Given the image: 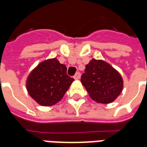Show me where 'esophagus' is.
Instances as JSON below:
<instances>
[{
  "instance_id": "esophagus-1",
  "label": "esophagus",
  "mask_w": 147,
  "mask_h": 147,
  "mask_svg": "<svg viewBox=\"0 0 147 147\" xmlns=\"http://www.w3.org/2000/svg\"><path fill=\"white\" fill-rule=\"evenodd\" d=\"M80 76H81V75H80V72H76V75L74 76V79H75V80H79L80 78Z\"/></svg>"
}]
</instances>
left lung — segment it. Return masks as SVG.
I'll return each instance as SVG.
<instances>
[{
	"label": "left lung",
	"instance_id": "8db88e82",
	"mask_svg": "<svg viewBox=\"0 0 147 147\" xmlns=\"http://www.w3.org/2000/svg\"><path fill=\"white\" fill-rule=\"evenodd\" d=\"M81 83L90 97L102 104L113 102L123 89V80L120 73L108 63L95 59L86 65Z\"/></svg>",
	"mask_w": 147,
	"mask_h": 147
}]
</instances>
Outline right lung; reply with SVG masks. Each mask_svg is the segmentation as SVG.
Masks as SVG:
<instances>
[{
    "label": "right lung",
    "mask_w": 147,
    "mask_h": 147,
    "mask_svg": "<svg viewBox=\"0 0 147 147\" xmlns=\"http://www.w3.org/2000/svg\"><path fill=\"white\" fill-rule=\"evenodd\" d=\"M74 81L67 75V67L56 59L40 63L27 80V89L30 97L43 106L60 102Z\"/></svg>",
    "instance_id": "1"
}]
</instances>
